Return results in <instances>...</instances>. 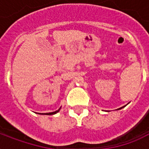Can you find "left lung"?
I'll use <instances>...</instances> for the list:
<instances>
[{
  "label": "left lung",
  "instance_id": "obj_1",
  "mask_svg": "<svg viewBox=\"0 0 149 149\" xmlns=\"http://www.w3.org/2000/svg\"><path fill=\"white\" fill-rule=\"evenodd\" d=\"M122 108H123V107H122ZM121 109V108H120V109Z\"/></svg>",
  "mask_w": 149,
  "mask_h": 149
}]
</instances>
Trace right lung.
I'll return each instance as SVG.
<instances>
[{
	"label": "right lung",
	"mask_w": 149,
	"mask_h": 149,
	"mask_svg": "<svg viewBox=\"0 0 149 149\" xmlns=\"http://www.w3.org/2000/svg\"><path fill=\"white\" fill-rule=\"evenodd\" d=\"M59 110H60V109H58V110H57V111H55V112H49V113H47V114H46V115H53V114H56V112H59Z\"/></svg>",
	"instance_id": "right-lung-1"
}]
</instances>
